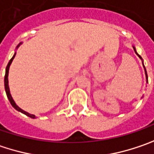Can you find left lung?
<instances>
[{
    "label": "left lung",
    "mask_w": 154,
    "mask_h": 154,
    "mask_svg": "<svg viewBox=\"0 0 154 154\" xmlns=\"http://www.w3.org/2000/svg\"><path fill=\"white\" fill-rule=\"evenodd\" d=\"M133 49L135 51V52H136V54H137V56H138V58L142 60V64H143V67H144V69H145V73H146V83H148V76H147V73H146V67H145V66H144V62H143V59L141 58V56L140 55H138L137 52V51H136V48H135V46L133 45ZM141 98H143V96L141 97Z\"/></svg>",
    "instance_id": "obj_1"
}]
</instances>
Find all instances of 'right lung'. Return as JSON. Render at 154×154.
<instances>
[{"mask_svg":"<svg viewBox=\"0 0 154 154\" xmlns=\"http://www.w3.org/2000/svg\"><path fill=\"white\" fill-rule=\"evenodd\" d=\"M23 44V42H21L17 46V48L16 49H18L19 48V46ZM15 56H16V52H15V54H14V56L11 58V60H9V62L8 63V66H7V67H6V72H5V77H4V88H5V91L6 94H7V96H8V99L9 100V102H10V103L11 105L13 106V108L14 109H16L17 111H19V112H21V113H23V114H24V115H26L29 117H30V118H36V116L33 115V114H29V113H28L26 112L25 110H23V109H22L18 105H17V103H15V101H14V99H13V97H12V95H11V94H10V90H9V86H8V71H9V67H10V65H11V63H12V61L14 60V58H15Z\"/></svg>","mask_w":154,"mask_h":154,"instance_id":"obj_1","label":"right lung"}]
</instances>
